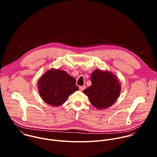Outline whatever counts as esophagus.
<instances>
[{"mask_svg": "<svg viewBox=\"0 0 157 157\" xmlns=\"http://www.w3.org/2000/svg\"><path fill=\"white\" fill-rule=\"evenodd\" d=\"M79 90L80 91H83L84 90V89L86 88V86H79Z\"/></svg>", "mask_w": 157, "mask_h": 157, "instance_id": "esophagus-1", "label": "esophagus"}]
</instances>
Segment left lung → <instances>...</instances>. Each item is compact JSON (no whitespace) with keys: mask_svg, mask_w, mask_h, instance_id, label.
I'll list each match as a JSON object with an SVG mask.
<instances>
[{"mask_svg":"<svg viewBox=\"0 0 157 157\" xmlns=\"http://www.w3.org/2000/svg\"><path fill=\"white\" fill-rule=\"evenodd\" d=\"M91 86L83 93L89 98L93 106L101 110L108 108L118 99L121 83L117 77L109 71L96 70L91 75Z\"/></svg>","mask_w":157,"mask_h":157,"instance_id":"left-lung-1","label":"left lung"}]
</instances>
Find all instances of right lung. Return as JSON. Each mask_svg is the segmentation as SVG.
I'll list each match as a JSON object with an SVG mask.
<instances>
[{
	"instance_id": "add662e5",
	"label": "right lung",
	"mask_w": 157,
	"mask_h": 157,
	"mask_svg": "<svg viewBox=\"0 0 157 157\" xmlns=\"http://www.w3.org/2000/svg\"><path fill=\"white\" fill-rule=\"evenodd\" d=\"M38 93L41 99L52 106L64 104L68 96L79 90L76 79L64 70L50 69L39 79Z\"/></svg>"
}]
</instances>
